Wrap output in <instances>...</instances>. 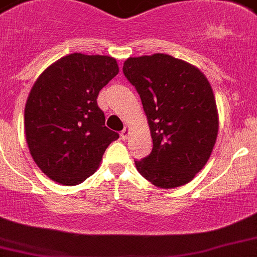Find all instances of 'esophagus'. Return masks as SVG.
<instances>
[{
  "instance_id": "1",
  "label": "esophagus",
  "mask_w": 257,
  "mask_h": 257,
  "mask_svg": "<svg viewBox=\"0 0 257 257\" xmlns=\"http://www.w3.org/2000/svg\"><path fill=\"white\" fill-rule=\"evenodd\" d=\"M127 136H128V127H124L123 130L121 131V139L124 140V139H127Z\"/></svg>"
}]
</instances>
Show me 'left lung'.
<instances>
[{
	"label": "left lung",
	"instance_id": "left-lung-1",
	"mask_svg": "<svg viewBox=\"0 0 257 257\" xmlns=\"http://www.w3.org/2000/svg\"><path fill=\"white\" fill-rule=\"evenodd\" d=\"M123 75L135 86L147 114L153 150L135 161L145 180L161 188L188 183L210 158L218 110L205 75L163 53L127 58Z\"/></svg>",
	"mask_w": 257,
	"mask_h": 257
}]
</instances>
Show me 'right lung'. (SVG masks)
Segmentation results:
<instances>
[{
	"instance_id": "right-lung-1",
	"label": "right lung",
	"mask_w": 257,
	"mask_h": 257,
	"mask_svg": "<svg viewBox=\"0 0 257 257\" xmlns=\"http://www.w3.org/2000/svg\"><path fill=\"white\" fill-rule=\"evenodd\" d=\"M117 74L113 57L72 53L52 63L34 82L25 104V138L37 166L55 182H84L118 139L105 127L96 103L100 89Z\"/></svg>"
}]
</instances>
